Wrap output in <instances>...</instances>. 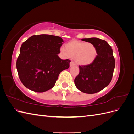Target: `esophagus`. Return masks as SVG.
Here are the masks:
<instances>
[{"instance_id": "esophagus-1", "label": "esophagus", "mask_w": 134, "mask_h": 134, "mask_svg": "<svg viewBox=\"0 0 134 134\" xmlns=\"http://www.w3.org/2000/svg\"><path fill=\"white\" fill-rule=\"evenodd\" d=\"M74 65H75V64H74V63L73 62H70V67L73 66Z\"/></svg>"}]
</instances>
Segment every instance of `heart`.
Instances as JSON below:
<instances>
[{"instance_id": "obj_1", "label": "heart", "mask_w": 134, "mask_h": 134, "mask_svg": "<svg viewBox=\"0 0 134 134\" xmlns=\"http://www.w3.org/2000/svg\"><path fill=\"white\" fill-rule=\"evenodd\" d=\"M62 53L66 57L74 58L76 64L80 66L90 65L97 56V48L93 43L72 40L60 48Z\"/></svg>"}]
</instances>
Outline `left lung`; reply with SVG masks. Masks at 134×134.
Here are the masks:
<instances>
[{
  "label": "left lung",
  "mask_w": 134,
  "mask_h": 134,
  "mask_svg": "<svg viewBox=\"0 0 134 134\" xmlns=\"http://www.w3.org/2000/svg\"><path fill=\"white\" fill-rule=\"evenodd\" d=\"M82 40L95 45L97 56L90 65L79 66V73L75 78L74 83L80 91L93 94L102 90L111 82L115 60L112 48L106 41L96 37Z\"/></svg>",
  "instance_id": "obj_1"
}]
</instances>
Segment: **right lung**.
<instances>
[{"instance_id":"add662e5","label":"right lung","mask_w":134,"mask_h":134,"mask_svg":"<svg viewBox=\"0 0 134 134\" xmlns=\"http://www.w3.org/2000/svg\"><path fill=\"white\" fill-rule=\"evenodd\" d=\"M63 43L59 36L43 34L32 36L22 43L16 66L27 88L42 93L54 87L59 74L69 68L70 61L58 55Z\"/></svg>"}]
</instances>
